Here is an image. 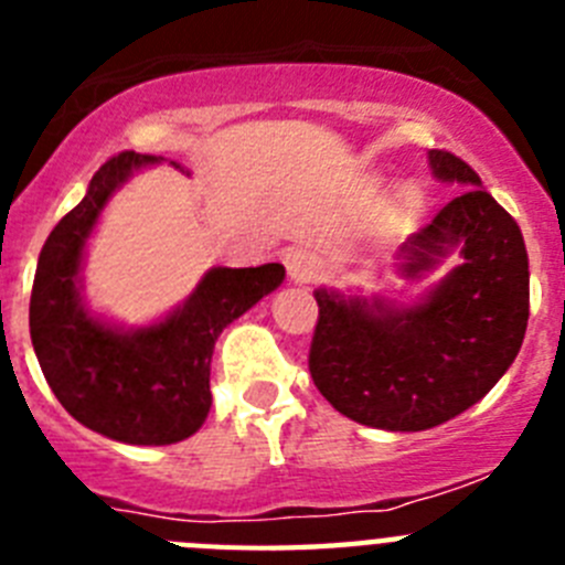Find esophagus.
<instances>
[{
  "label": "esophagus",
  "instance_id": "obj_1",
  "mask_svg": "<svg viewBox=\"0 0 565 565\" xmlns=\"http://www.w3.org/2000/svg\"><path fill=\"white\" fill-rule=\"evenodd\" d=\"M286 268L294 282H313L322 274V259L311 248H291L286 254Z\"/></svg>",
  "mask_w": 565,
  "mask_h": 565
}]
</instances>
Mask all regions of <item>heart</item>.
Segmentation results:
<instances>
[{"mask_svg": "<svg viewBox=\"0 0 565 565\" xmlns=\"http://www.w3.org/2000/svg\"><path fill=\"white\" fill-rule=\"evenodd\" d=\"M402 201H404V203H416V194H413V192H404V194H402Z\"/></svg>", "mask_w": 565, "mask_h": 565, "instance_id": "heart-1", "label": "heart"}]
</instances>
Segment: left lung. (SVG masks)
Returning a JSON list of instances; mask_svg holds the SVG:
<instances>
[{
	"mask_svg": "<svg viewBox=\"0 0 565 565\" xmlns=\"http://www.w3.org/2000/svg\"><path fill=\"white\" fill-rule=\"evenodd\" d=\"M430 163L463 192L402 248L404 271L430 268L452 246H461V266L407 311L317 291L313 384L342 416L382 430H427L472 407L515 362L526 333L529 257L515 217L458 154L430 149Z\"/></svg>",
	"mask_w": 565,
	"mask_h": 565,
	"instance_id": "obj_1",
	"label": "left lung"
}]
</instances>
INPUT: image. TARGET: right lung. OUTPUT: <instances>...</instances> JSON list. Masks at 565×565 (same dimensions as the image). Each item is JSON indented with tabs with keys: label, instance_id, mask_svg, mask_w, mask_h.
Wrapping results in <instances>:
<instances>
[{
	"label": "right lung",
	"instance_id": "add662e5",
	"mask_svg": "<svg viewBox=\"0 0 565 565\" xmlns=\"http://www.w3.org/2000/svg\"><path fill=\"white\" fill-rule=\"evenodd\" d=\"M154 154L118 152L44 239L30 294V339L50 391L89 430L124 444H174L212 407L209 364L228 322L282 282L286 268H214L161 326L118 333L78 306V263L89 228L118 183Z\"/></svg>",
	"mask_w": 565,
	"mask_h": 565
}]
</instances>
